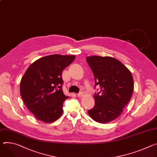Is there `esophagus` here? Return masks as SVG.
I'll return each instance as SVG.
<instances>
[{
    "label": "esophagus",
    "instance_id": "obj_1",
    "mask_svg": "<svg viewBox=\"0 0 157 157\" xmlns=\"http://www.w3.org/2000/svg\"><path fill=\"white\" fill-rule=\"evenodd\" d=\"M77 96H78V97H82V96H83V93L81 91V92H79V93L77 94Z\"/></svg>",
    "mask_w": 157,
    "mask_h": 157
}]
</instances>
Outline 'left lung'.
Instances as JSON below:
<instances>
[{"label":"left lung","mask_w":157,"mask_h":157,"mask_svg":"<svg viewBox=\"0 0 157 157\" xmlns=\"http://www.w3.org/2000/svg\"><path fill=\"white\" fill-rule=\"evenodd\" d=\"M86 61L94 77L95 105L88 111L94 121L107 123L120 117L130 101L133 90V78L130 71L120 61L105 56L87 57Z\"/></svg>","instance_id":"obj_1"}]
</instances>
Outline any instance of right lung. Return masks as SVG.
<instances>
[{
  "instance_id": "1",
  "label": "right lung",
  "mask_w": 157,
  "mask_h": 157,
  "mask_svg": "<svg viewBox=\"0 0 157 157\" xmlns=\"http://www.w3.org/2000/svg\"><path fill=\"white\" fill-rule=\"evenodd\" d=\"M75 59L73 55L47 56L25 71L21 81V95L37 120L49 123L61 116L63 103L69 98L63 91L62 72Z\"/></svg>"
}]
</instances>
